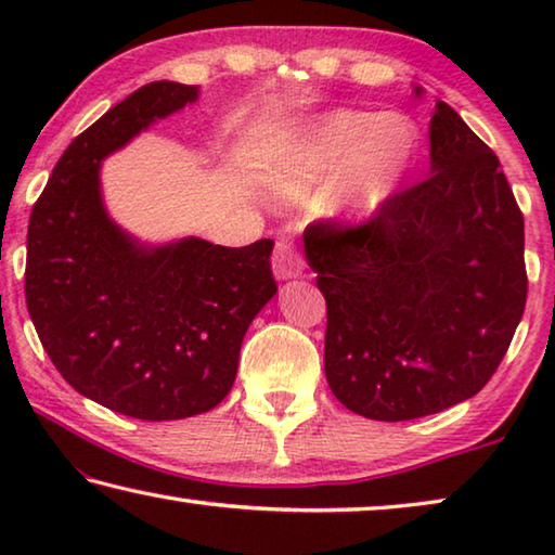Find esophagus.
Masks as SVG:
<instances>
[{
  "instance_id": "esophagus-1",
  "label": "esophagus",
  "mask_w": 555,
  "mask_h": 555,
  "mask_svg": "<svg viewBox=\"0 0 555 555\" xmlns=\"http://www.w3.org/2000/svg\"><path fill=\"white\" fill-rule=\"evenodd\" d=\"M271 267H274V276L281 281L296 279L304 274L306 261H304V255L298 251L294 240H288V237L276 240L274 255H271Z\"/></svg>"
}]
</instances>
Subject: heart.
<instances>
[{"instance_id":"obj_1","label":"heart","mask_w":555,"mask_h":555,"mask_svg":"<svg viewBox=\"0 0 555 555\" xmlns=\"http://www.w3.org/2000/svg\"><path fill=\"white\" fill-rule=\"evenodd\" d=\"M413 127L399 115L333 112L306 131L294 164L281 176L279 195L304 201L318 178L345 164V183L362 210H372L397 188L413 156Z\"/></svg>"}]
</instances>
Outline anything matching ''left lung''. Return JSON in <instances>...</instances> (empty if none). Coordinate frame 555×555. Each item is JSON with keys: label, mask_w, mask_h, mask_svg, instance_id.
Returning a JSON list of instances; mask_svg holds the SVG:
<instances>
[{"label": "left lung", "mask_w": 555, "mask_h": 555, "mask_svg": "<svg viewBox=\"0 0 555 555\" xmlns=\"http://www.w3.org/2000/svg\"><path fill=\"white\" fill-rule=\"evenodd\" d=\"M428 137L424 181L387 195L367 220L304 232L327 306V384L374 421L475 397L526 306L524 215L500 158L443 100Z\"/></svg>", "instance_id": "1"}]
</instances>
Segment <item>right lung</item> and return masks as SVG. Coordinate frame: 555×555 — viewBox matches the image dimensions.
Here are the masks:
<instances>
[{"mask_svg":"<svg viewBox=\"0 0 555 555\" xmlns=\"http://www.w3.org/2000/svg\"><path fill=\"white\" fill-rule=\"evenodd\" d=\"M195 98V86L156 80L107 109L59 158L26 234V306L55 370L82 397L142 421L218 406L244 333L276 294L271 240L144 247L102 205V158Z\"/></svg>","mask_w":555,"mask_h":555,"instance_id":"add662e5","label":"right lung"}]
</instances>
